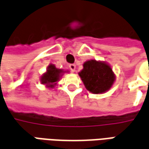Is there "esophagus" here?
<instances>
[{"mask_svg": "<svg viewBox=\"0 0 149 149\" xmlns=\"http://www.w3.org/2000/svg\"><path fill=\"white\" fill-rule=\"evenodd\" d=\"M69 67H70V69L71 70V71H72V72H74V71H75L76 66H75L74 64H70Z\"/></svg>", "mask_w": 149, "mask_h": 149, "instance_id": "34e87169", "label": "esophagus"}]
</instances>
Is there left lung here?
Returning a JSON list of instances; mask_svg holds the SVG:
<instances>
[{"label": "left lung", "mask_w": 149, "mask_h": 149, "mask_svg": "<svg viewBox=\"0 0 149 149\" xmlns=\"http://www.w3.org/2000/svg\"><path fill=\"white\" fill-rule=\"evenodd\" d=\"M79 76L86 90L94 94L107 91L115 81V74L111 66L95 60H89L83 64Z\"/></svg>", "instance_id": "8db88e82"}]
</instances>
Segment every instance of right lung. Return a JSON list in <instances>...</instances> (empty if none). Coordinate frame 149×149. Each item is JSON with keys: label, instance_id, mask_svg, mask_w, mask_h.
Here are the masks:
<instances>
[{"label": "right lung", "instance_id": "1", "mask_svg": "<svg viewBox=\"0 0 149 149\" xmlns=\"http://www.w3.org/2000/svg\"><path fill=\"white\" fill-rule=\"evenodd\" d=\"M62 73H63L62 70L57 69L54 65L51 64L48 66L46 73H45L41 78L42 83L43 84H46V86L49 87H54L57 83L56 82H58L60 77L62 76Z\"/></svg>", "mask_w": 149, "mask_h": 149}]
</instances>
